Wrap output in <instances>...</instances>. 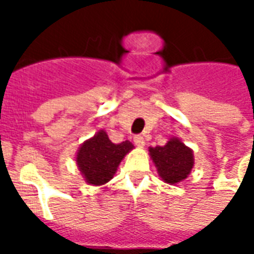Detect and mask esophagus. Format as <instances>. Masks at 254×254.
<instances>
[{"instance_id":"34e87169","label":"esophagus","mask_w":254,"mask_h":254,"mask_svg":"<svg viewBox=\"0 0 254 254\" xmlns=\"http://www.w3.org/2000/svg\"><path fill=\"white\" fill-rule=\"evenodd\" d=\"M133 141H134V144H136L137 147H140V148L145 145V140H144V137L141 136V134H137V136H134V137H133Z\"/></svg>"}]
</instances>
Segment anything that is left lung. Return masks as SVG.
Instances as JSON below:
<instances>
[{
	"label": "left lung",
	"instance_id": "1",
	"mask_svg": "<svg viewBox=\"0 0 254 254\" xmlns=\"http://www.w3.org/2000/svg\"><path fill=\"white\" fill-rule=\"evenodd\" d=\"M149 155L158 169L160 178L167 184L185 180L193 167V152L178 138H170L163 147L149 148Z\"/></svg>",
	"mask_w": 254,
	"mask_h": 254
}]
</instances>
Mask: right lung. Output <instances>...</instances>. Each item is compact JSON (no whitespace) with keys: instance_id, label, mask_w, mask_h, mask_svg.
<instances>
[{"instance_id":"right-lung-1","label":"right lung","mask_w":254,"mask_h":254,"mask_svg":"<svg viewBox=\"0 0 254 254\" xmlns=\"http://www.w3.org/2000/svg\"><path fill=\"white\" fill-rule=\"evenodd\" d=\"M132 148L130 141L111 143L107 133L99 130L80 147L76 162L85 181L92 185H103L114 177L118 165Z\"/></svg>"}]
</instances>
